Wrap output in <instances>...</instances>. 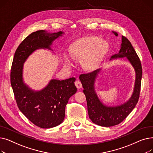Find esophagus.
<instances>
[{"mask_svg": "<svg viewBox=\"0 0 153 153\" xmlns=\"http://www.w3.org/2000/svg\"><path fill=\"white\" fill-rule=\"evenodd\" d=\"M75 85L76 86V87L77 88V89H81L82 87L81 82H80L79 81H78V80L75 82Z\"/></svg>", "mask_w": 153, "mask_h": 153, "instance_id": "34e87169", "label": "esophagus"}]
</instances>
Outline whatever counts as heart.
<instances>
[{
    "instance_id": "heart-1",
    "label": "heart",
    "mask_w": 153,
    "mask_h": 153,
    "mask_svg": "<svg viewBox=\"0 0 153 153\" xmlns=\"http://www.w3.org/2000/svg\"><path fill=\"white\" fill-rule=\"evenodd\" d=\"M109 43L96 36H87L77 39L70 44L68 56L71 59L80 61L81 68L87 72L97 69L109 51ZM64 67L70 68L71 63L67 56L62 59Z\"/></svg>"
}]
</instances>
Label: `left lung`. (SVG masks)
<instances>
[{
    "mask_svg": "<svg viewBox=\"0 0 153 153\" xmlns=\"http://www.w3.org/2000/svg\"><path fill=\"white\" fill-rule=\"evenodd\" d=\"M116 36L118 34L112 31ZM126 58L135 72V81L131 97L125 103L117 106H108L99 99L95 89V83L101 69L79 76L85 95L89 117L92 122L102 126L109 127L123 122L137 103L140 93L142 67L140 60L131 43L126 37L122 36V43L118 53L112 56L110 60Z\"/></svg>",
    "mask_w": 153,
    "mask_h": 153,
    "instance_id": "1",
    "label": "left lung"
}]
</instances>
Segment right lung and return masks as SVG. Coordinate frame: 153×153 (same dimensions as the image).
<instances>
[{"instance_id":"add662e5","label":"right lung","mask_w":153,"mask_h":153,"mask_svg":"<svg viewBox=\"0 0 153 153\" xmlns=\"http://www.w3.org/2000/svg\"><path fill=\"white\" fill-rule=\"evenodd\" d=\"M64 33L62 31L51 33L45 30L33 32L20 44L12 62L10 82L18 107L30 122L42 128H53L63 122L66 105L77 92L76 78L51 79L43 89L35 91L23 81V65L37 50L53 51V42Z\"/></svg>"}]
</instances>
